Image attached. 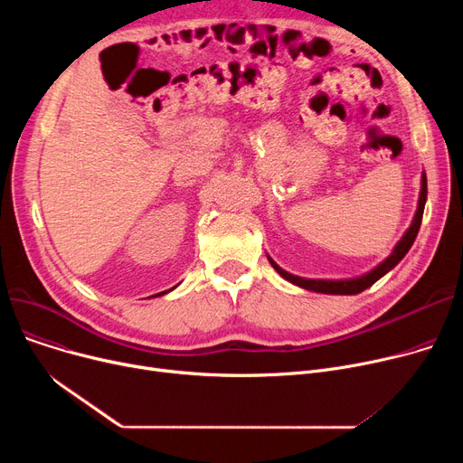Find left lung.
Instances as JSON below:
<instances>
[{
    "label": "left lung",
    "instance_id": "1",
    "mask_svg": "<svg viewBox=\"0 0 463 463\" xmlns=\"http://www.w3.org/2000/svg\"><path fill=\"white\" fill-rule=\"evenodd\" d=\"M426 199H428V182H426V175L422 173L419 204H417V212H415V217H412L409 229L400 238V241L394 246L391 255H388L381 264H377L373 270L362 274L358 278H349V279H309V278H300V276H295V274H288L287 270L281 269V266L272 257H269V260L274 266V270L283 279H287L288 283H293L297 287H302L306 290H313V293H323V295H358V293H362V290H366L368 287H372L384 274L391 272L394 266L407 255V251L412 246V241H415V238L419 234V229H420V223H422V213H424Z\"/></svg>",
    "mask_w": 463,
    "mask_h": 463
}]
</instances>
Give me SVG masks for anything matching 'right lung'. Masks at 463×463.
Masks as SVG:
<instances>
[{
	"label": "right lung",
	"instance_id": "obj_1",
	"mask_svg": "<svg viewBox=\"0 0 463 463\" xmlns=\"http://www.w3.org/2000/svg\"><path fill=\"white\" fill-rule=\"evenodd\" d=\"M173 288H175V287H173ZM173 288H168V290H163V293H157V295H154V297H163V295L170 293V290H173Z\"/></svg>",
	"mask_w": 463,
	"mask_h": 463
}]
</instances>
